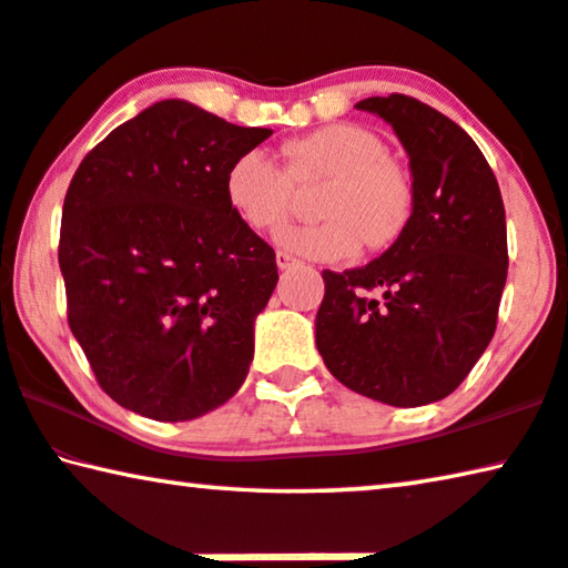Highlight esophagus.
Here are the masks:
<instances>
[{
  "label": "esophagus",
  "mask_w": 568,
  "mask_h": 568,
  "mask_svg": "<svg viewBox=\"0 0 568 568\" xmlns=\"http://www.w3.org/2000/svg\"><path fill=\"white\" fill-rule=\"evenodd\" d=\"M296 264V258L292 254H286V251H276V266L278 268H290Z\"/></svg>",
  "instance_id": "34e87169"
}]
</instances>
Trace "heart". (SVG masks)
<instances>
[{
	"mask_svg": "<svg viewBox=\"0 0 568 568\" xmlns=\"http://www.w3.org/2000/svg\"><path fill=\"white\" fill-rule=\"evenodd\" d=\"M284 170L261 150L235 156L223 190L233 213L256 233H276L290 221L294 187L325 182L314 213L325 221L282 233L296 254L339 261L357 248L383 251L408 229L416 205L414 178L371 129L329 124L284 146Z\"/></svg>",
	"mask_w": 568,
	"mask_h": 568,
	"instance_id": "1",
	"label": "heart"
}]
</instances>
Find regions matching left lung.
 <instances>
[{"label":"left lung","instance_id":"obj_1","mask_svg":"<svg viewBox=\"0 0 568 568\" xmlns=\"http://www.w3.org/2000/svg\"><path fill=\"white\" fill-rule=\"evenodd\" d=\"M357 109L394 126L416 205L386 254L361 268L322 272L314 343L355 394L424 406L449 396L495 335L508 276L500 187L473 136L418 99L373 95Z\"/></svg>","mask_w":568,"mask_h":568}]
</instances>
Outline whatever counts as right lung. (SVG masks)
<instances>
[{"label": "right lung", "instance_id": "obj_1", "mask_svg": "<svg viewBox=\"0 0 568 568\" xmlns=\"http://www.w3.org/2000/svg\"><path fill=\"white\" fill-rule=\"evenodd\" d=\"M272 134L160 101L78 164L58 243L68 325L99 386L129 412L187 422L246 381L254 320L278 272L223 180Z\"/></svg>", "mask_w": 568, "mask_h": 568}]
</instances>
